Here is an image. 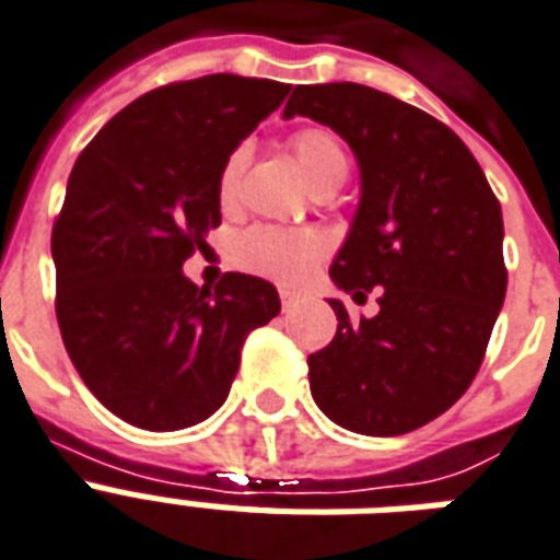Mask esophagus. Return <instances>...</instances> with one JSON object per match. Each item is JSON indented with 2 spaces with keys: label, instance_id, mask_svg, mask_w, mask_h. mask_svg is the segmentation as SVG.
I'll return each mask as SVG.
<instances>
[{
  "label": "esophagus",
  "instance_id": "1",
  "mask_svg": "<svg viewBox=\"0 0 560 560\" xmlns=\"http://www.w3.org/2000/svg\"><path fill=\"white\" fill-rule=\"evenodd\" d=\"M298 301H301V294L292 292V289H280V303H283L285 312L292 310V306H298Z\"/></svg>",
  "mask_w": 560,
  "mask_h": 560
}]
</instances>
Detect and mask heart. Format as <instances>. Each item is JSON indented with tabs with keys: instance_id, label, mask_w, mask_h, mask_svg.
Segmentation results:
<instances>
[{
	"instance_id": "obj_1",
	"label": "heart",
	"mask_w": 560,
	"mask_h": 560,
	"mask_svg": "<svg viewBox=\"0 0 560 560\" xmlns=\"http://www.w3.org/2000/svg\"><path fill=\"white\" fill-rule=\"evenodd\" d=\"M292 154L301 166L303 177L312 189L341 184L348 177L350 160L336 133L324 128H306L292 137ZM248 160V149L240 145L224 160L219 172V201L228 207L240 189L242 168ZM324 240L310 231H289V228H254L236 242V262L254 275L277 280V283H303L324 259Z\"/></svg>"
}]
</instances>
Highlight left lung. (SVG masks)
I'll list each match as a JSON object with an SVG mask.
<instances>
[{"label":"left lung","mask_w":560,"mask_h":560,"mask_svg":"<svg viewBox=\"0 0 560 560\" xmlns=\"http://www.w3.org/2000/svg\"><path fill=\"white\" fill-rule=\"evenodd\" d=\"M285 119L310 116L348 142L359 207L329 266L374 318L350 324L310 357L312 400L359 435H402L444 415L474 383L505 301L502 210L465 142L429 114L374 86H294Z\"/></svg>","instance_id":"left-lung-1"}]
</instances>
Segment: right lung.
<instances>
[{
    "label": "right lung",
    "mask_w": 560,
    "mask_h": 560,
    "mask_svg": "<svg viewBox=\"0 0 560 560\" xmlns=\"http://www.w3.org/2000/svg\"><path fill=\"white\" fill-rule=\"evenodd\" d=\"M292 84L231 72L158 86L95 133L51 231L58 324L72 365L116 418L151 432L228 400L242 345L280 312L250 275L198 289L186 257L221 224L219 172Z\"/></svg>",
    "instance_id": "obj_1"
}]
</instances>
